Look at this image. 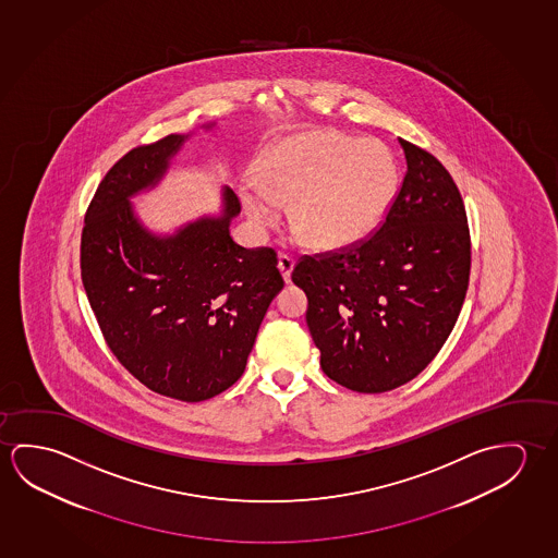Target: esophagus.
Here are the masks:
<instances>
[{
	"label": "esophagus",
	"mask_w": 558,
	"mask_h": 558,
	"mask_svg": "<svg viewBox=\"0 0 558 558\" xmlns=\"http://www.w3.org/2000/svg\"><path fill=\"white\" fill-rule=\"evenodd\" d=\"M277 267H279V271H281V275H283L284 283H291V274L292 269H294V259H292L291 256H284V254H281V256H279V264H277Z\"/></svg>",
	"instance_id": "obj_1"
}]
</instances>
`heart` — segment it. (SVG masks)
Listing matches in <instances>:
<instances>
[{
  "label": "heart",
  "instance_id": "obj_1",
  "mask_svg": "<svg viewBox=\"0 0 558 558\" xmlns=\"http://www.w3.org/2000/svg\"><path fill=\"white\" fill-rule=\"evenodd\" d=\"M399 170L378 142L319 130L275 143L262 180L242 187V204L259 229H274L291 204L292 229L316 250H343L371 239L398 199Z\"/></svg>",
  "mask_w": 558,
  "mask_h": 558
}]
</instances>
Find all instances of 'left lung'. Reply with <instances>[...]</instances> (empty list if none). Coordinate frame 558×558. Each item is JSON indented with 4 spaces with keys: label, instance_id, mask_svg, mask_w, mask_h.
I'll list each match as a JSON object with an SVG mask.
<instances>
[{
    "label": "left lung",
    "instance_id": "left-lung-1",
    "mask_svg": "<svg viewBox=\"0 0 558 558\" xmlns=\"http://www.w3.org/2000/svg\"><path fill=\"white\" fill-rule=\"evenodd\" d=\"M408 172L380 230L359 246L302 257L292 283L331 380L361 393L425 371L460 316L471 242L460 190L430 153L399 137Z\"/></svg>",
    "mask_w": 558,
    "mask_h": 558
}]
</instances>
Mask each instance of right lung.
I'll return each mask as SVG.
<instances>
[{
	"label": "right lung",
	"mask_w": 558,
	"mask_h": 558,
	"mask_svg": "<svg viewBox=\"0 0 558 558\" xmlns=\"http://www.w3.org/2000/svg\"><path fill=\"white\" fill-rule=\"evenodd\" d=\"M190 137L172 133L108 170L85 217L81 277L118 361L160 396L194 403L244 374L284 283L274 250L242 248L230 236L240 202L229 186L219 213L172 232L150 230L135 211L132 197L159 186Z\"/></svg>",
	"instance_id": "obj_1"
}]
</instances>
